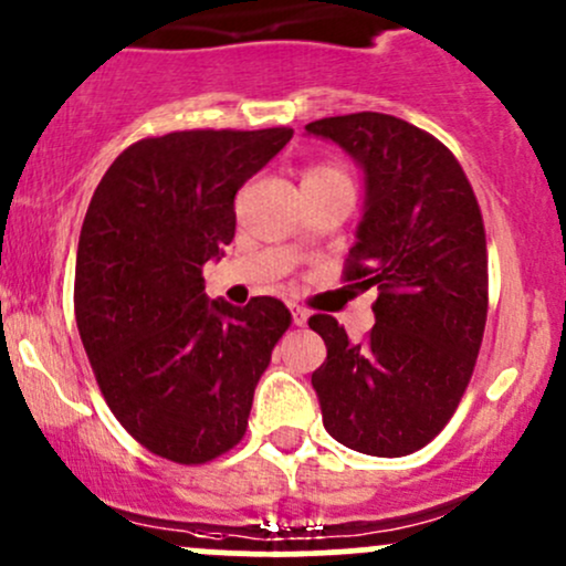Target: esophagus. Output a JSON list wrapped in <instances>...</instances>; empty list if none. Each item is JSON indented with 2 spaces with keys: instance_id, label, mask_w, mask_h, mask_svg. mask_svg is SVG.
Wrapping results in <instances>:
<instances>
[{
  "instance_id": "1",
  "label": "esophagus",
  "mask_w": 566,
  "mask_h": 566,
  "mask_svg": "<svg viewBox=\"0 0 566 566\" xmlns=\"http://www.w3.org/2000/svg\"><path fill=\"white\" fill-rule=\"evenodd\" d=\"M291 321H294V326H305L307 324V310L300 307V305H291Z\"/></svg>"
}]
</instances>
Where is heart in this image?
Returning a JSON list of instances; mask_svg holds the SVG:
<instances>
[{
  "label": "heart",
  "mask_w": 566,
  "mask_h": 566,
  "mask_svg": "<svg viewBox=\"0 0 566 566\" xmlns=\"http://www.w3.org/2000/svg\"><path fill=\"white\" fill-rule=\"evenodd\" d=\"M313 178H343V175L339 172H334V169H329V167H321V169H313Z\"/></svg>",
  "instance_id": "b5f03b06"
}]
</instances>
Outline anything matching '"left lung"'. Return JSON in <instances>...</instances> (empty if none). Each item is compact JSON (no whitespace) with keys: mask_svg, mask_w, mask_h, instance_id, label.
<instances>
[{"mask_svg":"<svg viewBox=\"0 0 566 566\" xmlns=\"http://www.w3.org/2000/svg\"><path fill=\"white\" fill-rule=\"evenodd\" d=\"M305 135L339 145L361 169L345 281L378 289L364 343L332 315L310 318L326 343L315 397L334 440L397 459L440 434L472 378L489 310L483 218L451 150L402 118L337 115Z\"/></svg>","mask_w":566,"mask_h":566,"instance_id":"1","label":"left lung"}]
</instances>
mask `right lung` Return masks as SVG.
Here are the masks:
<instances>
[{
    "instance_id": "add662e5",
    "label": "right lung",
    "mask_w": 566,
    "mask_h": 566,
    "mask_svg": "<svg viewBox=\"0 0 566 566\" xmlns=\"http://www.w3.org/2000/svg\"><path fill=\"white\" fill-rule=\"evenodd\" d=\"M294 129L148 137L91 197L75 318L105 402L156 455L205 464L242 440L253 391L289 329L281 300H208L202 266L234 240V193Z\"/></svg>"
}]
</instances>
